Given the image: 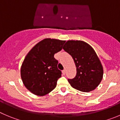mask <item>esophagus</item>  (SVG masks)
I'll use <instances>...</instances> for the list:
<instances>
[{"instance_id": "1", "label": "esophagus", "mask_w": 120, "mask_h": 120, "mask_svg": "<svg viewBox=\"0 0 120 120\" xmlns=\"http://www.w3.org/2000/svg\"><path fill=\"white\" fill-rule=\"evenodd\" d=\"M62 73H63V74L64 75H65V73H66V70H65V69H64V70H63Z\"/></svg>"}]
</instances>
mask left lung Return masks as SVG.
Here are the masks:
<instances>
[{
	"instance_id": "obj_1",
	"label": "left lung",
	"mask_w": 120,
	"mask_h": 120,
	"mask_svg": "<svg viewBox=\"0 0 120 120\" xmlns=\"http://www.w3.org/2000/svg\"><path fill=\"white\" fill-rule=\"evenodd\" d=\"M64 50L71 55L76 67V75L69 79L70 85L80 91L88 92L95 89L103 77V68L95 51L82 41H68Z\"/></svg>"
}]
</instances>
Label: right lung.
Returning <instances> with one entry per match:
<instances>
[{
  "mask_svg": "<svg viewBox=\"0 0 120 120\" xmlns=\"http://www.w3.org/2000/svg\"><path fill=\"white\" fill-rule=\"evenodd\" d=\"M66 41L46 38L37 44L25 58L21 69L22 82L32 94L44 96L54 89L61 76L55 53L62 50Z\"/></svg>",
  "mask_w": 120,
  "mask_h": 120,
  "instance_id": "1",
  "label": "right lung"
}]
</instances>
